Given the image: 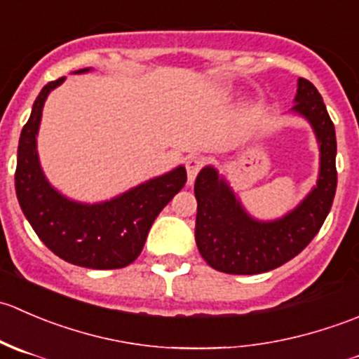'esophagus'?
I'll use <instances>...</instances> for the list:
<instances>
[{"mask_svg": "<svg viewBox=\"0 0 359 359\" xmlns=\"http://www.w3.org/2000/svg\"><path fill=\"white\" fill-rule=\"evenodd\" d=\"M201 166H203V158H200V156L187 158L186 168H187V179H189V184L194 182V179H196V175H198V172H200Z\"/></svg>", "mask_w": 359, "mask_h": 359, "instance_id": "34e87169", "label": "esophagus"}]
</instances>
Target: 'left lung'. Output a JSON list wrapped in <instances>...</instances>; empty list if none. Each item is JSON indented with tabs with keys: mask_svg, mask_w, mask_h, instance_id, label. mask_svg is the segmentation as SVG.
<instances>
[{
	"mask_svg": "<svg viewBox=\"0 0 359 359\" xmlns=\"http://www.w3.org/2000/svg\"><path fill=\"white\" fill-rule=\"evenodd\" d=\"M290 112L306 119L320 149L316 186L285 215L255 219L215 166L201 168L194 182L196 245L210 267L227 274H259L299 255L323 226L337 189L335 128L316 86L297 79Z\"/></svg>",
	"mask_w": 359,
	"mask_h": 359,
	"instance_id": "8db88e82",
	"label": "left lung"
}]
</instances>
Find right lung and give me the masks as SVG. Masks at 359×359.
Instances as JSON below:
<instances>
[{
	"instance_id": "obj_1",
	"label": "right lung",
	"mask_w": 359,
	"mask_h": 359,
	"mask_svg": "<svg viewBox=\"0 0 359 359\" xmlns=\"http://www.w3.org/2000/svg\"><path fill=\"white\" fill-rule=\"evenodd\" d=\"M90 71L85 67L72 74ZM64 81L60 78L43 86L20 133L17 200L39 240L60 259L88 269H119L140 255L158 213L186 184V168L179 165L99 203L76 201L57 191L39 163L38 132L46 97Z\"/></svg>"
}]
</instances>
